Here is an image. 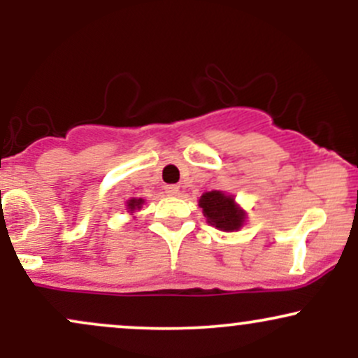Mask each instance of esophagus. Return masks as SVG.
<instances>
[{
	"label": "esophagus",
	"instance_id": "esophagus-1",
	"mask_svg": "<svg viewBox=\"0 0 358 358\" xmlns=\"http://www.w3.org/2000/svg\"><path fill=\"white\" fill-rule=\"evenodd\" d=\"M165 192L168 193V195L175 196V195H178V193H180V187H178V185H166Z\"/></svg>",
	"mask_w": 358,
	"mask_h": 358
}]
</instances>
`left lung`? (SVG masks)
Returning <instances> with one entry per match:
<instances>
[{"instance_id": "8db88e82", "label": "left lung", "mask_w": 358, "mask_h": 358, "mask_svg": "<svg viewBox=\"0 0 358 358\" xmlns=\"http://www.w3.org/2000/svg\"><path fill=\"white\" fill-rule=\"evenodd\" d=\"M203 215L207 222L220 231H237L244 224V212L234 203V199L222 192H207L200 199Z\"/></svg>"}]
</instances>
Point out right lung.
Instances as JSON below:
<instances>
[{"mask_svg":"<svg viewBox=\"0 0 358 358\" xmlns=\"http://www.w3.org/2000/svg\"><path fill=\"white\" fill-rule=\"evenodd\" d=\"M143 203H145V200H143V199H133V200H129V202H127V208H129V210H134V208H141Z\"/></svg>","mask_w":358,"mask_h":358,"instance_id":"1","label":"right lung"}]
</instances>
